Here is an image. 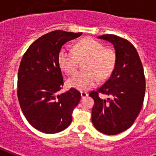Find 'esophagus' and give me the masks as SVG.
Segmentation results:
<instances>
[{
  "label": "esophagus",
  "instance_id": "1",
  "mask_svg": "<svg viewBox=\"0 0 156 156\" xmlns=\"http://www.w3.org/2000/svg\"><path fill=\"white\" fill-rule=\"evenodd\" d=\"M88 95V94L86 91H81V96L82 98H86Z\"/></svg>",
  "mask_w": 156,
  "mask_h": 156
}]
</instances>
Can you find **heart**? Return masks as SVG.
Returning a JSON list of instances; mask_svg holds the SVG:
<instances>
[{
	"label": "heart",
	"instance_id": "b5f03b06",
	"mask_svg": "<svg viewBox=\"0 0 156 156\" xmlns=\"http://www.w3.org/2000/svg\"><path fill=\"white\" fill-rule=\"evenodd\" d=\"M80 60L87 59L84 64L85 71L78 72L69 78L68 84L78 90H88L99 82L107 78L116 66V52L92 38L78 41L74 49L64 47L59 53V64L68 74H73L78 69Z\"/></svg>",
	"mask_w": 156,
	"mask_h": 156
}]
</instances>
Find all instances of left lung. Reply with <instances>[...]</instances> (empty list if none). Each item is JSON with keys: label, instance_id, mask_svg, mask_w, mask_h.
Masks as SVG:
<instances>
[{"label": "left lung", "instance_id": "left-lung-1", "mask_svg": "<svg viewBox=\"0 0 156 156\" xmlns=\"http://www.w3.org/2000/svg\"><path fill=\"white\" fill-rule=\"evenodd\" d=\"M99 39L113 44L116 61L110 78L89 93L95 101L91 121L97 130L114 135L129 128L140 112L145 96V76L138 52L129 41L115 35H104ZM100 94L109 97L103 100Z\"/></svg>", "mask_w": 156, "mask_h": 156}]
</instances>
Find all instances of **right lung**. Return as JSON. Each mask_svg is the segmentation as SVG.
I'll return each mask as SVG.
<instances>
[{"label": "right lung", "instance_id": "1", "mask_svg": "<svg viewBox=\"0 0 156 156\" xmlns=\"http://www.w3.org/2000/svg\"><path fill=\"white\" fill-rule=\"evenodd\" d=\"M83 33L54 30L42 35L23 55L18 73V98L26 119L40 132L56 133L66 129L80 101L74 88L56 95L64 85L59 53L66 42Z\"/></svg>", "mask_w": 156, "mask_h": 156}]
</instances>
